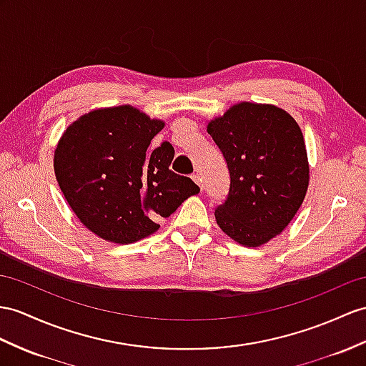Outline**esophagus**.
I'll use <instances>...</instances> for the list:
<instances>
[{"mask_svg":"<svg viewBox=\"0 0 366 366\" xmlns=\"http://www.w3.org/2000/svg\"><path fill=\"white\" fill-rule=\"evenodd\" d=\"M192 180H194L195 183H197V184L200 186V189L203 191V182H202V177H200L199 174H194V175H192Z\"/></svg>","mask_w":366,"mask_h":366,"instance_id":"34e87169","label":"esophagus"}]
</instances>
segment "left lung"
Returning a JSON list of instances; mask_svg holds the SVG:
<instances>
[{
  "label": "left lung",
  "instance_id": "obj_1",
  "mask_svg": "<svg viewBox=\"0 0 366 366\" xmlns=\"http://www.w3.org/2000/svg\"><path fill=\"white\" fill-rule=\"evenodd\" d=\"M224 154L229 192L217 225L244 247H261L295 217L309 186L305 138L297 121L270 104L239 102L208 122Z\"/></svg>",
  "mask_w": 366,
  "mask_h": 366
}]
</instances>
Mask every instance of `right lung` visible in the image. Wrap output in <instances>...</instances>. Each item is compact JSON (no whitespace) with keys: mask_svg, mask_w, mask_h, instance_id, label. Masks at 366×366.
Here are the masks:
<instances>
[{"mask_svg":"<svg viewBox=\"0 0 366 366\" xmlns=\"http://www.w3.org/2000/svg\"><path fill=\"white\" fill-rule=\"evenodd\" d=\"M164 122L132 105L85 113L59 139L54 172L77 219L107 242L133 244L154 234L157 222L200 192L172 172L169 142L150 150Z\"/></svg>","mask_w":366,"mask_h":366,"instance_id":"obj_1","label":"right lung"}]
</instances>
